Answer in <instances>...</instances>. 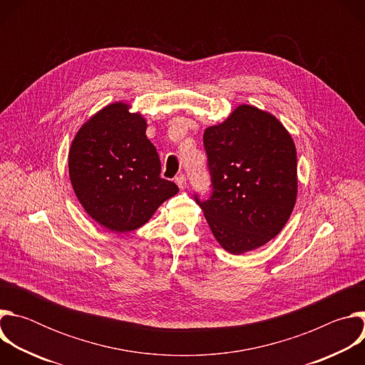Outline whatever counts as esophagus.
Returning a JSON list of instances; mask_svg holds the SVG:
<instances>
[{"label": "esophagus", "mask_w": 365, "mask_h": 365, "mask_svg": "<svg viewBox=\"0 0 365 365\" xmlns=\"http://www.w3.org/2000/svg\"><path fill=\"white\" fill-rule=\"evenodd\" d=\"M175 182H176V185H178L180 189H185V187H186V176H185V175L176 176Z\"/></svg>", "instance_id": "obj_1"}]
</instances>
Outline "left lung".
<instances>
[{"label":"left lung","instance_id":"obj_1","mask_svg":"<svg viewBox=\"0 0 365 365\" xmlns=\"http://www.w3.org/2000/svg\"><path fill=\"white\" fill-rule=\"evenodd\" d=\"M203 145L212 195L195 199L220 245L242 254L267 244L289 221L297 196L292 135L270 113L237 107L207 127Z\"/></svg>","mask_w":365,"mask_h":365}]
</instances>
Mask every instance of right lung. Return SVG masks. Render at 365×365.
Masks as SVG:
<instances>
[{
    "label": "right lung",
    "instance_id": "right-lung-1",
    "mask_svg": "<svg viewBox=\"0 0 365 365\" xmlns=\"http://www.w3.org/2000/svg\"><path fill=\"white\" fill-rule=\"evenodd\" d=\"M114 102L92 115L69 148V178L86 214L114 232L144 225L179 187L160 178L162 165L145 135L147 123Z\"/></svg>",
    "mask_w": 365,
    "mask_h": 365
}]
</instances>
